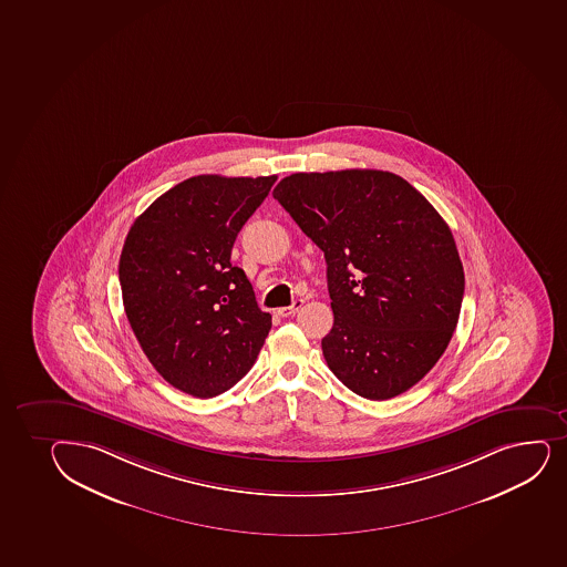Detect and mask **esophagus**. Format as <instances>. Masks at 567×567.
<instances>
[{
  "label": "esophagus",
  "mask_w": 567,
  "mask_h": 567,
  "mask_svg": "<svg viewBox=\"0 0 567 567\" xmlns=\"http://www.w3.org/2000/svg\"><path fill=\"white\" fill-rule=\"evenodd\" d=\"M301 305H303V299H296L290 307H280V309H277V315L282 318L292 317V315H296V312L301 309Z\"/></svg>",
  "instance_id": "obj_1"
}]
</instances>
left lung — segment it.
<instances>
[{
  "label": "left lung",
  "mask_w": 567,
  "mask_h": 567,
  "mask_svg": "<svg viewBox=\"0 0 567 567\" xmlns=\"http://www.w3.org/2000/svg\"><path fill=\"white\" fill-rule=\"evenodd\" d=\"M274 198L328 264L329 369L371 401L417 384L450 344L464 296L463 262L439 212L401 176L360 168L292 174Z\"/></svg>",
  "instance_id": "8db88e82"
}]
</instances>
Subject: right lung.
Returning a JSON list of instances; mask_svg holds the SVG:
<instances>
[{
    "mask_svg": "<svg viewBox=\"0 0 567 567\" xmlns=\"http://www.w3.org/2000/svg\"><path fill=\"white\" fill-rule=\"evenodd\" d=\"M275 182L189 177L158 196L128 230L120 256L125 315L155 371L183 393H225L262 350L271 315L260 311L230 256Z\"/></svg>",
    "mask_w": 567,
    "mask_h": 567,
    "instance_id": "add662e5",
    "label": "right lung"
}]
</instances>
